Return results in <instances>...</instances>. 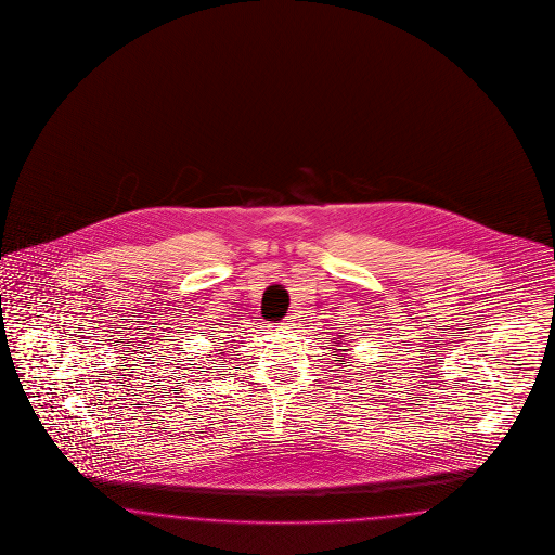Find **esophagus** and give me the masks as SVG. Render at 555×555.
<instances>
[{"label":"esophagus","mask_w":555,"mask_h":555,"mask_svg":"<svg viewBox=\"0 0 555 555\" xmlns=\"http://www.w3.org/2000/svg\"><path fill=\"white\" fill-rule=\"evenodd\" d=\"M279 327H283V330H291V327H293V318H286V320L281 321V323H279Z\"/></svg>","instance_id":"1"}]
</instances>
